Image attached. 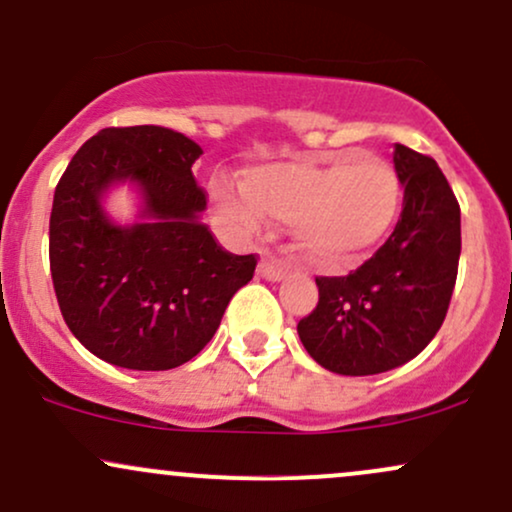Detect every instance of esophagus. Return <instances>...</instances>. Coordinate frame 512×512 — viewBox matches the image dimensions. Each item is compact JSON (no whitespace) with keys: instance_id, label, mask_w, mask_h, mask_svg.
<instances>
[{"instance_id":"34e87169","label":"esophagus","mask_w":512,"mask_h":512,"mask_svg":"<svg viewBox=\"0 0 512 512\" xmlns=\"http://www.w3.org/2000/svg\"><path fill=\"white\" fill-rule=\"evenodd\" d=\"M258 275H261V278H266V280H283L285 278V268L280 266L278 261H275L273 256H266L263 258L261 263H258Z\"/></svg>"}]
</instances>
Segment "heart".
<instances>
[{
	"mask_svg": "<svg viewBox=\"0 0 512 512\" xmlns=\"http://www.w3.org/2000/svg\"><path fill=\"white\" fill-rule=\"evenodd\" d=\"M246 193L212 186L215 208L241 237L261 232L263 212L292 222L297 249L312 266L348 271L375 254L401 212L404 188L380 157L348 152L329 162H283L246 171Z\"/></svg>",
	"mask_w": 512,
	"mask_h": 512,
	"instance_id": "obj_1",
	"label": "heart"
}]
</instances>
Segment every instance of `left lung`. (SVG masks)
<instances>
[{
    "instance_id": "obj_1",
    "label": "left lung",
    "mask_w": 512,
    "mask_h": 512,
    "mask_svg": "<svg viewBox=\"0 0 512 512\" xmlns=\"http://www.w3.org/2000/svg\"><path fill=\"white\" fill-rule=\"evenodd\" d=\"M404 208L389 237L358 271L317 278L319 302L300 319L307 353L336 375H380L409 363L445 321L455 290L459 203L433 157L396 145Z\"/></svg>"
}]
</instances>
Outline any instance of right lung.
Returning a JSON list of instances; mask_svg holds the SVG:
<instances>
[{
    "label": "right lung",
    "instance_id": "add662e5",
    "mask_svg": "<svg viewBox=\"0 0 512 512\" xmlns=\"http://www.w3.org/2000/svg\"><path fill=\"white\" fill-rule=\"evenodd\" d=\"M203 154L159 125L106 128L86 140L55 188L50 273L65 324L86 350L128 370H171L215 336L256 256L229 254L200 212L191 166ZM141 188L146 220L120 228L100 198L113 182Z\"/></svg>",
    "mask_w": 512,
    "mask_h": 512
}]
</instances>
